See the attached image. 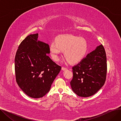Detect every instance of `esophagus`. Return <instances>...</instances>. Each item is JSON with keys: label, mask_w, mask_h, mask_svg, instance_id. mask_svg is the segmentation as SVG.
I'll return each instance as SVG.
<instances>
[{"label": "esophagus", "mask_w": 121, "mask_h": 121, "mask_svg": "<svg viewBox=\"0 0 121 121\" xmlns=\"http://www.w3.org/2000/svg\"><path fill=\"white\" fill-rule=\"evenodd\" d=\"M67 69V68H65V67H62V69L63 71H65V70H66Z\"/></svg>", "instance_id": "34e87169"}]
</instances>
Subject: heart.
I'll list each match as a JSON object with an SVG mask.
<instances>
[{"instance_id": "b5f03b06", "label": "heart", "mask_w": 121, "mask_h": 121, "mask_svg": "<svg viewBox=\"0 0 121 121\" xmlns=\"http://www.w3.org/2000/svg\"><path fill=\"white\" fill-rule=\"evenodd\" d=\"M88 50L86 40L82 37L72 35H62L53 41L50 45V51L55 61H58L62 51L71 63H77L84 58Z\"/></svg>"}]
</instances>
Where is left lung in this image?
<instances>
[{
	"instance_id": "1",
	"label": "left lung",
	"mask_w": 121,
	"mask_h": 121,
	"mask_svg": "<svg viewBox=\"0 0 121 121\" xmlns=\"http://www.w3.org/2000/svg\"><path fill=\"white\" fill-rule=\"evenodd\" d=\"M72 69L73 78L70 84L73 91L81 97L96 94L106 80V56L103 46H98Z\"/></svg>"
}]
</instances>
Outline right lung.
<instances>
[{
  "instance_id": "obj_1",
  "label": "right lung",
  "mask_w": 121,
  "mask_h": 121,
  "mask_svg": "<svg viewBox=\"0 0 121 121\" xmlns=\"http://www.w3.org/2000/svg\"><path fill=\"white\" fill-rule=\"evenodd\" d=\"M38 34H31L22 42L16 54L15 69L17 84L27 96L43 97L49 92L61 67L47 54L48 43L38 41Z\"/></svg>"
}]
</instances>
